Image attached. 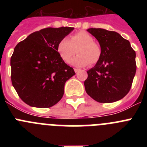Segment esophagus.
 Segmentation results:
<instances>
[{
    "instance_id": "34e87169",
    "label": "esophagus",
    "mask_w": 147,
    "mask_h": 147,
    "mask_svg": "<svg viewBox=\"0 0 147 147\" xmlns=\"http://www.w3.org/2000/svg\"><path fill=\"white\" fill-rule=\"evenodd\" d=\"M75 73H77L78 71H80V69H77V68H74Z\"/></svg>"
}]
</instances>
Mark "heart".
Here are the masks:
<instances>
[{
  "mask_svg": "<svg viewBox=\"0 0 147 147\" xmlns=\"http://www.w3.org/2000/svg\"><path fill=\"white\" fill-rule=\"evenodd\" d=\"M77 50L78 55L71 61V65L75 67H85L94 65L99 61L102 50L99 45L94 42L90 34L80 32L71 35L70 39L62 38L59 41L57 51L61 59L66 63L71 61Z\"/></svg>",
  "mask_w": 147,
  "mask_h": 147,
  "instance_id": "heart-1",
  "label": "heart"
}]
</instances>
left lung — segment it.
<instances>
[{
    "mask_svg": "<svg viewBox=\"0 0 147 147\" xmlns=\"http://www.w3.org/2000/svg\"><path fill=\"white\" fill-rule=\"evenodd\" d=\"M87 31L98 40L102 55L94 67L88 71L84 82L85 91L100 103L119 101L132 86L136 72V51L117 32L94 28Z\"/></svg>",
    "mask_w": 147,
    "mask_h": 147,
    "instance_id": "1",
    "label": "left lung"
}]
</instances>
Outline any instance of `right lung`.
<instances>
[{
	"label": "right lung",
	"mask_w": 147,
	"mask_h": 147,
	"mask_svg": "<svg viewBox=\"0 0 147 147\" xmlns=\"http://www.w3.org/2000/svg\"><path fill=\"white\" fill-rule=\"evenodd\" d=\"M74 28H46L31 34L15 46L11 80L18 96L29 106L46 108L62 98L66 81L75 75L57 51L60 40Z\"/></svg>",
	"instance_id": "right-lung-1"
}]
</instances>
